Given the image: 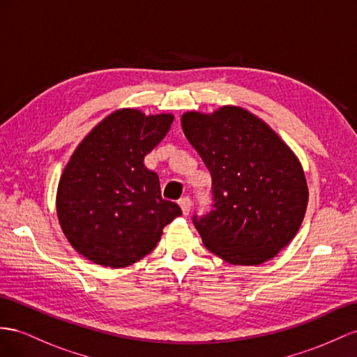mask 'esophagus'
Here are the masks:
<instances>
[{
  "instance_id": "1",
  "label": "esophagus",
  "mask_w": 357,
  "mask_h": 357,
  "mask_svg": "<svg viewBox=\"0 0 357 357\" xmlns=\"http://www.w3.org/2000/svg\"><path fill=\"white\" fill-rule=\"evenodd\" d=\"M179 206H181L182 214L188 215L190 214V209H191V200H190V197H182L179 200Z\"/></svg>"
}]
</instances>
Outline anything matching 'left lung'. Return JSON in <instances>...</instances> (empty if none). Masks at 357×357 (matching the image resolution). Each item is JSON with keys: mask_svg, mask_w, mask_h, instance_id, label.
<instances>
[{"mask_svg": "<svg viewBox=\"0 0 357 357\" xmlns=\"http://www.w3.org/2000/svg\"><path fill=\"white\" fill-rule=\"evenodd\" d=\"M182 130L213 179V209L193 222L208 250L234 266H259L294 238L309 191L297 155L236 105L187 112Z\"/></svg>", "mask_w": 357, "mask_h": 357, "instance_id": "left-lung-1", "label": "left lung"}]
</instances>
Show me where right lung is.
Returning <instances> with one entry per match:
<instances>
[{"instance_id": "obj_1", "label": "right lung", "mask_w": 357, "mask_h": 357, "mask_svg": "<svg viewBox=\"0 0 357 357\" xmlns=\"http://www.w3.org/2000/svg\"><path fill=\"white\" fill-rule=\"evenodd\" d=\"M175 116L121 108L104 117L72 153L56 197L63 234L79 255L102 267L140 261L161 240L181 208L161 197L144 157L169 132Z\"/></svg>"}]
</instances>
